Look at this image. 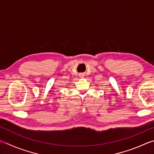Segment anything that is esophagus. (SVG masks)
Instances as JSON below:
<instances>
[{
    "instance_id": "34e87169",
    "label": "esophagus",
    "mask_w": 154,
    "mask_h": 154,
    "mask_svg": "<svg viewBox=\"0 0 154 154\" xmlns=\"http://www.w3.org/2000/svg\"><path fill=\"white\" fill-rule=\"evenodd\" d=\"M79 76H80L81 77H83V74H80Z\"/></svg>"
}]
</instances>
